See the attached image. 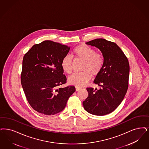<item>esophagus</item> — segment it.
<instances>
[{
    "instance_id": "obj_1",
    "label": "esophagus",
    "mask_w": 149,
    "mask_h": 149,
    "mask_svg": "<svg viewBox=\"0 0 149 149\" xmlns=\"http://www.w3.org/2000/svg\"><path fill=\"white\" fill-rule=\"evenodd\" d=\"M80 89H81V88H79V87H76V88H75V90H76V91H79Z\"/></svg>"
}]
</instances>
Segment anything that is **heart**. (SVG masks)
Here are the masks:
<instances>
[{
  "instance_id": "heart-1",
  "label": "heart",
  "mask_w": 149,
  "mask_h": 149,
  "mask_svg": "<svg viewBox=\"0 0 149 149\" xmlns=\"http://www.w3.org/2000/svg\"><path fill=\"white\" fill-rule=\"evenodd\" d=\"M76 60L84 61L80 74H75L68 79V82L77 87L86 85L92 77L97 76L101 72L104 64V59L101 54L96 53L93 48L85 44H81L74 48L72 52ZM74 61L70 56L66 55L61 60V65L64 72L71 74L73 70Z\"/></svg>"
}]
</instances>
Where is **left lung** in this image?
<instances>
[{
  "instance_id": "8db88e82",
  "label": "left lung",
  "mask_w": 149,
  "mask_h": 149,
  "mask_svg": "<svg viewBox=\"0 0 149 149\" xmlns=\"http://www.w3.org/2000/svg\"><path fill=\"white\" fill-rule=\"evenodd\" d=\"M86 44L101 51L104 64L94 81L101 88L100 89L86 88L89 95L83 102V107L91 114L107 115L118 107L126 95L130 71L129 61L121 49L113 42L100 38Z\"/></svg>"
}]
</instances>
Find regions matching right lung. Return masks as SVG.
I'll return each instance as SVG.
<instances>
[{
  "label": "right lung",
  "mask_w": 149,
  "mask_h": 149,
  "mask_svg": "<svg viewBox=\"0 0 149 149\" xmlns=\"http://www.w3.org/2000/svg\"><path fill=\"white\" fill-rule=\"evenodd\" d=\"M70 47L45 40L34 45L24 55L21 83L26 99L39 113L52 115L64 110L74 86L59 88L66 82L61 63Z\"/></svg>",
  "instance_id": "obj_1"
}]
</instances>
